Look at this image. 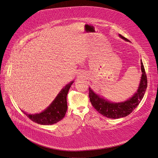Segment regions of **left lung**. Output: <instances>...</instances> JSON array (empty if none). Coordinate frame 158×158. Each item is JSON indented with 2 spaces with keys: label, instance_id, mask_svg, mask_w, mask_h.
Listing matches in <instances>:
<instances>
[{
  "label": "left lung",
  "instance_id": "1",
  "mask_svg": "<svg viewBox=\"0 0 158 158\" xmlns=\"http://www.w3.org/2000/svg\"><path fill=\"white\" fill-rule=\"evenodd\" d=\"M119 37L126 41L128 40L118 35ZM142 76L139 87L135 93L127 100L121 102H112L96 94L89 88V96L90 103L94 108L103 116L110 118H119L128 115L140 103L143 97L147 87V78L142 60H140Z\"/></svg>",
  "mask_w": 158,
  "mask_h": 158
}]
</instances>
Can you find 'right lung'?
Masks as SVG:
<instances>
[{"instance_id":"obj_1","label":"right lung","mask_w":158,"mask_h":158,"mask_svg":"<svg viewBox=\"0 0 158 158\" xmlns=\"http://www.w3.org/2000/svg\"><path fill=\"white\" fill-rule=\"evenodd\" d=\"M72 80L67 84L44 111L36 114H28L23 111L30 119L38 124L43 125H53L62 120L67 111V95L68 92L73 83Z\"/></svg>"}]
</instances>
